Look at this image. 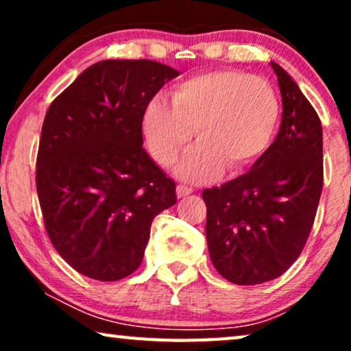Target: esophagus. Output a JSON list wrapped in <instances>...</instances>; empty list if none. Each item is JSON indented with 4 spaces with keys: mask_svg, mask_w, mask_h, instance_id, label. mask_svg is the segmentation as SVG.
<instances>
[{
    "mask_svg": "<svg viewBox=\"0 0 351 351\" xmlns=\"http://www.w3.org/2000/svg\"><path fill=\"white\" fill-rule=\"evenodd\" d=\"M191 193H193V189H191V186L184 184L177 185V196H179V198H184V196H189Z\"/></svg>",
    "mask_w": 351,
    "mask_h": 351,
    "instance_id": "34e87169",
    "label": "esophagus"
}]
</instances>
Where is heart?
<instances>
[{"label": "heart", "instance_id": "obj_1", "mask_svg": "<svg viewBox=\"0 0 351 351\" xmlns=\"http://www.w3.org/2000/svg\"><path fill=\"white\" fill-rule=\"evenodd\" d=\"M171 105L156 97L147 104L142 134L158 165L169 167L189 145L198 143L177 167L190 182L210 179L225 166L228 174L251 167L270 145L280 119V100L261 76L219 70L180 81Z\"/></svg>", "mask_w": 351, "mask_h": 351}]
</instances>
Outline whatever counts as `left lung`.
<instances>
[{"mask_svg": "<svg viewBox=\"0 0 351 351\" xmlns=\"http://www.w3.org/2000/svg\"><path fill=\"white\" fill-rule=\"evenodd\" d=\"M280 132L246 174L203 190L206 238L215 270L234 285L281 276L297 261L323 191V129L318 113L278 64Z\"/></svg>", "mask_w": 351, "mask_h": 351, "instance_id": "1", "label": "left lung"}]
</instances>
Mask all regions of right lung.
Listing matches in <instances>:
<instances>
[{"label": "right lung", "instance_id": "right-lung-1", "mask_svg": "<svg viewBox=\"0 0 351 351\" xmlns=\"http://www.w3.org/2000/svg\"><path fill=\"white\" fill-rule=\"evenodd\" d=\"M177 75L155 60H102L47 110L38 199L52 246L81 275L117 281L136 271L153 219L177 203L176 182L142 147L143 110Z\"/></svg>", "mask_w": 351, "mask_h": 351}]
</instances>
